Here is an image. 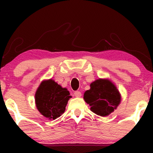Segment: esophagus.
<instances>
[{
  "label": "esophagus",
  "mask_w": 153,
  "mask_h": 153,
  "mask_svg": "<svg viewBox=\"0 0 153 153\" xmlns=\"http://www.w3.org/2000/svg\"><path fill=\"white\" fill-rule=\"evenodd\" d=\"M74 96L76 97H81V93L80 91H76L74 93Z\"/></svg>",
  "instance_id": "obj_1"
}]
</instances>
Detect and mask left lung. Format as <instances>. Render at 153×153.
Listing matches in <instances>:
<instances>
[{"instance_id":"left-lung-1","label":"left lung","mask_w":153,"mask_h":153,"mask_svg":"<svg viewBox=\"0 0 153 153\" xmlns=\"http://www.w3.org/2000/svg\"><path fill=\"white\" fill-rule=\"evenodd\" d=\"M83 99L91 110L100 116H107L116 110L121 102V95L116 85L108 79H98L90 85Z\"/></svg>"}]
</instances>
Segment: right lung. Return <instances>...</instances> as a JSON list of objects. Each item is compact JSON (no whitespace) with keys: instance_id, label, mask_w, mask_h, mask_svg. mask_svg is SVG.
<instances>
[{"instance_id":"right-lung-1","label":"right lung","mask_w":153,"mask_h":153,"mask_svg":"<svg viewBox=\"0 0 153 153\" xmlns=\"http://www.w3.org/2000/svg\"><path fill=\"white\" fill-rule=\"evenodd\" d=\"M66 88H62L52 79L44 80L35 95V104L39 113L49 120H55L65 111L72 96Z\"/></svg>"}]
</instances>
